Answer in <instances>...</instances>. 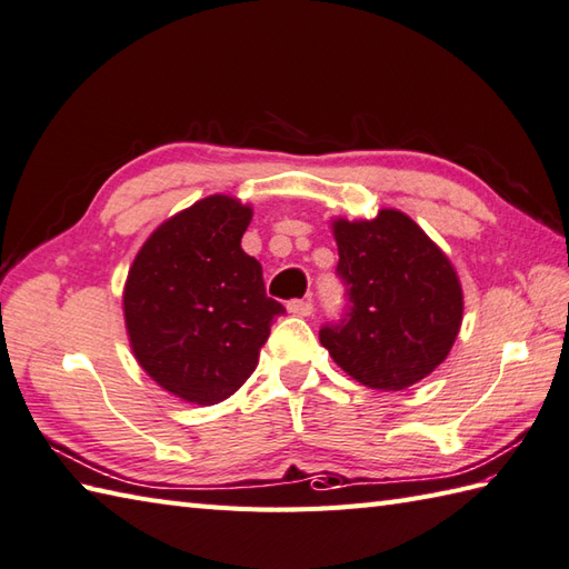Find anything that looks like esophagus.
<instances>
[{"label": "esophagus", "mask_w": 569, "mask_h": 569, "mask_svg": "<svg viewBox=\"0 0 569 569\" xmlns=\"http://www.w3.org/2000/svg\"><path fill=\"white\" fill-rule=\"evenodd\" d=\"M312 300H290L288 302V312L300 315V317H310L312 315Z\"/></svg>", "instance_id": "esophagus-1"}]
</instances>
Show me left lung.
I'll list each match as a JSON object with an SVG mask.
<instances>
[{
	"mask_svg": "<svg viewBox=\"0 0 569 569\" xmlns=\"http://www.w3.org/2000/svg\"><path fill=\"white\" fill-rule=\"evenodd\" d=\"M335 240L347 308L320 327L322 347L368 388L415 386L446 359L463 320L451 261L400 210L335 220Z\"/></svg>",
	"mask_w": 569,
	"mask_h": 569,
	"instance_id": "1",
	"label": "left lung"
}]
</instances>
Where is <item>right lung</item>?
<instances>
[{"label": "right lung", "instance_id": "right-lung-1", "mask_svg": "<svg viewBox=\"0 0 569 569\" xmlns=\"http://www.w3.org/2000/svg\"><path fill=\"white\" fill-rule=\"evenodd\" d=\"M249 220V206L208 196L160 224L128 273L123 310L136 359L193 405L230 398L286 312L267 296L261 263L242 249Z\"/></svg>", "mask_w": 569, "mask_h": 569}]
</instances>
